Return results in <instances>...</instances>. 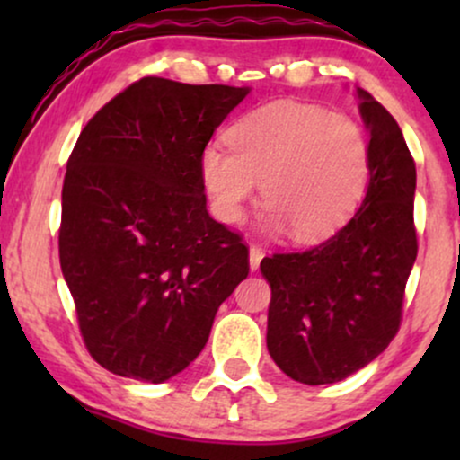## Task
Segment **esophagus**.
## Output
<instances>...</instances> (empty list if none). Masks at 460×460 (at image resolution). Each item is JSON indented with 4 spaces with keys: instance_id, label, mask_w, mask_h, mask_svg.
Instances as JSON below:
<instances>
[{
    "instance_id": "esophagus-1",
    "label": "esophagus",
    "mask_w": 460,
    "mask_h": 460,
    "mask_svg": "<svg viewBox=\"0 0 460 460\" xmlns=\"http://www.w3.org/2000/svg\"><path fill=\"white\" fill-rule=\"evenodd\" d=\"M263 260V251L260 246H251L248 248V266H251V270H257L260 268V263Z\"/></svg>"
}]
</instances>
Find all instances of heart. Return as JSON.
I'll use <instances>...</instances> for the list:
<instances>
[{"mask_svg":"<svg viewBox=\"0 0 460 460\" xmlns=\"http://www.w3.org/2000/svg\"><path fill=\"white\" fill-rule=\"evenodd\" d=\"M229 149L212 145L200 175L214 212L237 223L261 186L266 234L289 231L300 244L320 242L350 218L367 190L372 151L361 125L318 105L277 102L252 110L226 131Z\"/></svg>","mask_w":460,"mask_h":460,"instance_id":"1","label":"heart"}]
</instances>
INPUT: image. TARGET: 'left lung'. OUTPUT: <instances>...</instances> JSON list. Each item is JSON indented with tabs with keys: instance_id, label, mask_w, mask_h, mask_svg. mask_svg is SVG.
<instances>
[{
	"instance_id": "8db88e82",
	"label": "left lung",
	"mask_w": 460,
	"mask_h": 460,
	"mask_svg": "<svg viewBox=\"0 0 460 460\" xmlns=\"http://www.w3.org/2000/svg\"><path fill=\"white\" fill-rule=\"evenodd\" d=\"M357 99L372 151L361 208L322 244L260 266L272 289L268 352L305 385L344 381L389 346L417 257L415 162L394 116L363 88Z\"/></svg>"
}]
</instances>
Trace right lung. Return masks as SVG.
I'll list each match as a JSON object with an SVG mask.
<instances>
[{"label":"right lung","mask_w":460,"mask_h":460,"mask_svg":"<svg viewBox=\"0 0 460 460\" xmlns=\"http://www.w3.org/2000/svg\"><path fill=\"white\" fill-rule=\"evenodd\" d=\"M251 88L145 77L88 120L62 186L60 266L94 361L164 383L208 344L248 274L208 214L200 157Z\"/></svg>","instance_id":"obj_1"}]
</instances>
